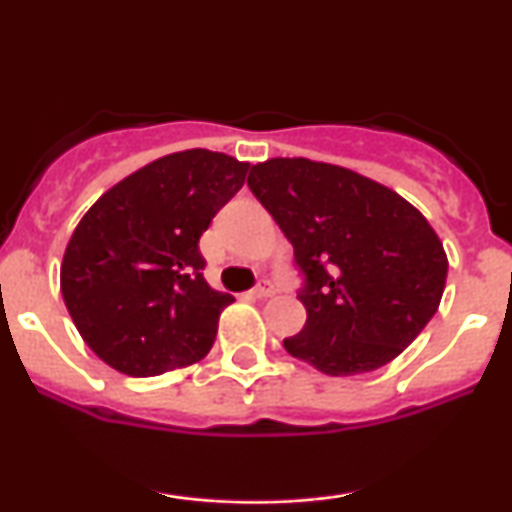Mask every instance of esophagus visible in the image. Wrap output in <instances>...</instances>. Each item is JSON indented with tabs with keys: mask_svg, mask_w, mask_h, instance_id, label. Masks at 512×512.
Here are the masks:
<instances>
[{
	"mask_svg": "<svg viewBox=\"0 0 512 512\" xmlns=\"http://www.w3.org/2000/svg\"><path fill=\"white\" fill-rule=\"evenodd\" d=\"M252 296L260 298V301H264V298H272L274 296V286L269 284V281H260V284L252 289Z\"/></svg>",
	"mask_w": 512,
	"mask_h": 512,
	"instance_id": "esophagus-1",
	"label": "esophagus"
}]
</instances>
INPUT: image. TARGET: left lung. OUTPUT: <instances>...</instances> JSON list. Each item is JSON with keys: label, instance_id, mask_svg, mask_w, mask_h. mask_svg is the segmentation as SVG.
Masks as SVG:
<instances>
[{"label": "left lung", "instance_id": "left-lung-1", "mask_svg": "<svg viewBox=\"0 0 512 512\" xmlns=\"http://www.w3.org/2000/svg\"><path fill=\"white\" fill-rule=\"evenodd\" d=\"M250 190L291 240L305 272V327L284 339L320 373L383 368L436 315L448 255L414 204L351 168L310 158H269Z\"/></svg>", "mask_w": 512, "mask_h": 512}]
</instances>
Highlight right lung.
<instances>
[{
	"mask_svg": "<svg viewBox=\"0 0 512 512\" xmlns=\"http://www.w3.org/2000/svg\"><path fill=\"white\" fill-rule=\"evenodd\" d=\"M248 168L209 149L161 156L103 192L74 228L62 298L110 368L154 378L209 354L219 315L236 298L202 276L199 238Z\"/></svg>",
	"mask_w": 512,
	"mask_h": 512,
	"instance_id": "add662e5",
	"label": "right lung"
}]
</instances>
